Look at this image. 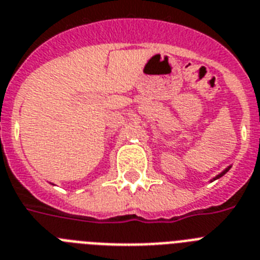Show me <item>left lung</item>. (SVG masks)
I'll list each match as a JSON object with an SVG mask.
<instances>
[{
  "mask_svg": "<svg viewBox=\"0 0 260 260\" xmlns=\"http://www.w3.org/2000/svg\"><path fill=\"white\" fill-rule=\"evenodd\" d=\"M229 169H230V167H229V168H226V169H224V171H223V172H222V173H221V174H218V176H217V177H215V178H214V180H217V178L222 177V176H223V174H224V173H226V172H228V171H229Z\"/></svg>",
  "mask_w": 260,
  "mask_h": 260,
  "instance_id": "1",
  "label": "left lung"
}]
</instances>
